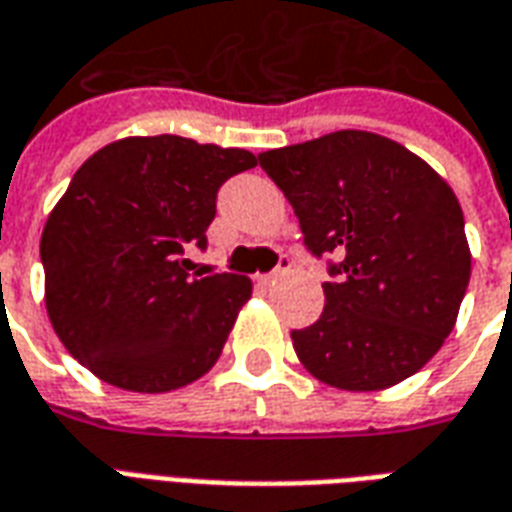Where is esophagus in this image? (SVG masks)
Here are the masks:
<instances>
[{"mask_svg": "<svg viewBox=\"0 0 512 512\" xmlns=\"http://www.w3.org/2000/svg\"><path fill=\"white\" fill-rule=\"evenodd\" d=\"M288 274H290V263L285 260V257H282V263H279V266L274 268L271 274H266V277H263V282H277V279L288 277Z\"/></svg>", "mask_w": 512, "mask_h": 512, "instance_id": "1", "label": "esophagus"}]
</instances>
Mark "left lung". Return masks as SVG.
<instances>
[{"mask_svg": "<svg viewBox=\"0 0 512 512\" xmlns=\"http://www.w3.org/2000/svg\"><path fill=\"white\" fill-rule=\"evenodd\" d=\"M299 216L312 255L334 252L321 318L290 332L323 384L378 392L436 356L472 277L461 202L436 169L395 139L334 131L260 153Z\"/></svg>", "mask_w": 512, "mask_h": 512, "instance_id": "8db88e82", "label": "left lung"}]
</instances>
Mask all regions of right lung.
I'll list each match as a JSON object with an SVG mask.
<instances>
[{
	"mask_svg": "<svg viewBox=\"0 0 512 512\" xmlns=\"http://www.w3.org/2000/svg\"><path fill=\"white\" fill-rule=\"evenodd\" d=\"M257 167L241 147L175 134L126 136L76 169L46 219L40 260L54 332L93 376L172 392L222 356L252 279L191 277L224 180Z\"/></svg>",
	"mask_w": 512,
	"mask_h": 512,
	"instance_id": "obj_1",
	"label": "right lung"
}]
</instances>
